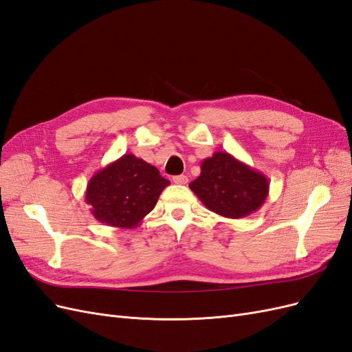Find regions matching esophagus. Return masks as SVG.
Listing matches in <instances>:
<instances>
[{
  "instance_id": "esophagus-1",
  "label": "esophagus",
  "mask_w": 352,
  "mask_h": 352,
  "mask_svg": "<svg viewBox=\"0 0 352 352\" xmlns=\"http://www.w3.org/2000/svg\"><path fill=\"white\" fill-rule=\"evenodd\" d=\"M173 181H174L175 184H187L188 183V178H187V175H175L173 178Z\"/></svg>"
}]
</instances>
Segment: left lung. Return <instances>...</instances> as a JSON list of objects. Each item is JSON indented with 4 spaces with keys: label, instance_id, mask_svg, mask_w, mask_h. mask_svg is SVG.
I'll list each match as a JSON object with an SVG mask.
<instances>
[{
    "label": "left lung",
    "instance_id": "left-lung-1",
    "mask_svg": "<svg viewBox=\"0 0 352 352\" xmlns=\"http://www.w3.org/2000/svg\"><path fill=\"white\" fill-rule=\"evenodd\" d=\"M188 187L209 210L240 219L258 210L269 195V179L228 152H214L200 165Z\"/></svg>",
    "mask_w": 352,
    "mask_h": 352
}]
</instances>
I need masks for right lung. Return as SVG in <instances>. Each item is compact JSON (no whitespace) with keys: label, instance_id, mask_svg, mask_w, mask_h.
Here are the masks:
<instances>
[{"label":"right lung","instance_id":"obj_1","mask_svg":"<svg viewBox=\"0 0 352 352\" xmlns=\"http://www.w3.org/2000/svg\"><path fill=\"white\" fill-rule=\"evenodd\" d=\"M169 186L157 168L133 153L99 169L89 179L85 200L96 221L114 228H135Z\"/></svg>","mask_w":352,"mask_h":352}]
</instances>
